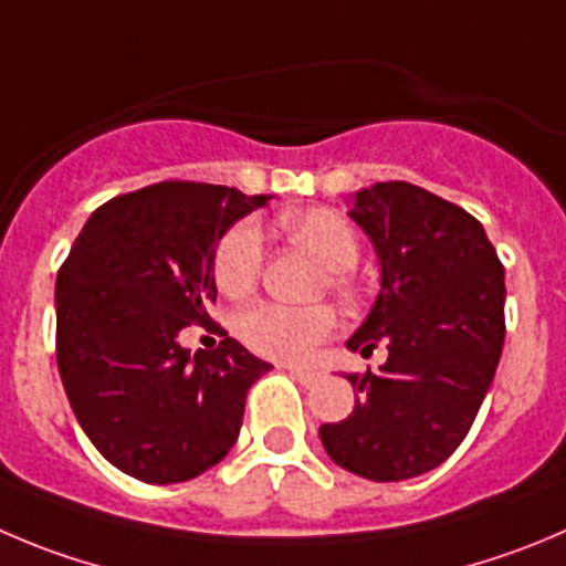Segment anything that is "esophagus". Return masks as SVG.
Here are the masks:
<instances>
[{"label": "esophagus", "instance_id": "1", "mask_svg": "<svg viewBox=\"0 0 566 566\" xmlns=\"http://www.w3.org/2000/svg\"><path fill=\"white\" fill-rule=\"evenodd\" d=\"M287 371H290V377L298 379L301 385H315V382H318V377H321V374L313 371V368H295V366H290Z\"/></svg>", "mask_w": 566, "mask_h": 566}]
</instances>
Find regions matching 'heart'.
<instances>
[{
	"instance_id": "1",
	"label": "heart",
	"mask_w": 566,
	"mask_h": 566,
	"mask_svg": "<svg viewBox=\"0 0 566 566\" xmlns=\"http://www.w3.org/2000/svg\"><path fill=\"white\" fill-rule=\"evenodd\" d=\"M287 237L301 245L313 248L329 268V287L337 295L355 293L348 271L360 262V237L335 209L290 211L279 220ZM265 262V240L253 220H240L220 237L211 256V276L223 295L242 298L256 287ZM237 335L251 352L273 360L298 363L307 360L315 348L337 329L335 310L326 304L313 307H290L279 301H259L245 307L234 321Z\"/></svg>"
}]
</instances>
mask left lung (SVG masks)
<instances>
[{"instance_id":"obj_1","label":"left lung","mask_w":566,"mask_h":566,"mask_svg":"<svg viewBox=\"0 0 566 566\" xmlns=\"http://www.w3.org/2000/svg\"><path fill=\"white\" fill-rule=\"evenodd\" d=\"M352 220L371 237L382 290L348 348L377 374H352L360 399L321 424L337 467L388 483L441 467L485 399L505 340V271L480 220L408 181L360 189Z\"/></svg>"}]
</instances>
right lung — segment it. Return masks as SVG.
I'll list each match as a JSON object with an SVG mask.
<instances>
[{"instance_id": "obj_1", "label": "right lung", "mask_w": 566, "mask_h": 566, "mask_svg": "<svg viewBox=\"0 0 566 566\" xmlns=\"http://www.w3.org/2000/svg\"><path fill=\"white\" fill-rule=\"evenodd\" d=\"M265 203L198 181L116 195L57 271V371L83 432L119 472L184 483L234 447L248 388L271 363L223 329L218 348L189 355L178 332L211 324L218 240Z\"/></svg>"}]
</instances>
